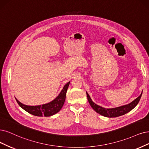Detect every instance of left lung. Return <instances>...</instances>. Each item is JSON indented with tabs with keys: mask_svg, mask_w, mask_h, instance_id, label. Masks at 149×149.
<instances>
[{
	"mask_svg": "<svg viewBox=\"0 0 149 149\" xmlns=\"http://www.w3.org/2000/svg\"><path fill=\"white\" fill-rule=\"evenodd\" d=\"M86 93L88 100V102L90 104L91 107L94 109L97 113H100V115H102V116L109 117V118L117 117L121 116V115H125V113L131 111V110L133 109L136 106L137 104H138L142 94V92L141 95L138 97H137L133 102H131V103L127 104V105H125V106H120L116 108L106 109L98 106L95 103L93 102L91 100V97H90L89 95L88 94V93L87 92Z\"/></svg>",
	"mask_w": 149,
	"mask_h": 149,
	"instance_id": "left-lung-1",
	"label": "left lung"
}]
</instances>
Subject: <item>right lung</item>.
<instances>
[{
    "mask_svg": "<svg viewBox=\"0 0 149 149\" xmlns=\"http://www.w3.org/2000/svg\"><path fill=\"white\" fill-rule=\"evenodd\" d=\"M69 84L70 81L64 85L63 90L61 91L58 97L55 98L53 101L49 103L43 104V105L36 106H26L21 103L16 98L15 99L19 106L28 113L38 117H49L58 113L62 108L65 100L66 92H67Z\"/></svg>",
    "mask_w": 149,
    "mask_h": 149,
    "instance_id": "right-lung-1",
    "label": "right lung"
}]
</instances>
